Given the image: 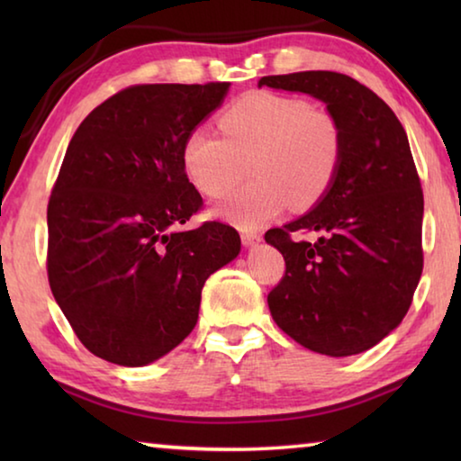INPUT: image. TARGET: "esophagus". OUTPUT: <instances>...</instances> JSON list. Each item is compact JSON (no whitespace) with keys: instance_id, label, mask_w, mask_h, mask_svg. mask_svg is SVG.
Instances as JSON below:
<instances>
[{"instance_id":"34e87169","label":"esophagus","mask_w":461,"mask_h":461,"mask_svg":"<svg viewBox=\"0 0 461 461\" xmlns=\"http://www.w3.org/2000/svg\"><path fill=\"white\" fill-rule=\"evenodd\" d=\"M240 236H241V244H244L246 248H249V246H256V244H258V241L262 240L260 233L249 231V230H244V231L240 233Z\"/></svg>"}]
</instances>
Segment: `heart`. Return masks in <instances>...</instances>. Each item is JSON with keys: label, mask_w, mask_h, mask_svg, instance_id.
I'll return each instance as SVG.
<instances>
[{"label": "heart", "mask_w": 461, "mask_h": 461, "mask_svg": "<svg viewBox=\"0 0 461 461\" xmlns=\"http://www.w3.org/2000/svg\"><path fill=\"white\" fill-rule=\"evenodd\" d=\"M217 123L221 136L194 128L183 140L189 181L205 197H221L252 165L256 183L228 194L215 217L258 228L288 203L303 212L330 193L343 156L341 126L330 112L301 97L252 91L225 107Z\"/></svg>", "instance_id": "heart-1"}]
</instances>
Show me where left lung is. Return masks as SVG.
Masks as SVG:
<instances>
[{"instance_id":"1","label":"left lung","mask_w":461,"mask_h":461,"mask_svg":"<svg viewBox=\"0 0 461 461\" xmlns=\"http://www.w3.org/2000/svg\"><path fill=\"white\" fill-rule=\"evenodd\" d=\"M323 101L343 134L330 193L299 220L268 230L286 270L268 294L272 319L311 352H366L399 327L423 272V191L393 109L333 71L262 77L258 87ZM313 230L315 242L292 236Z\"/></svg>"}]
</instances>
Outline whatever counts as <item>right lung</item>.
Listing matches in <instances>:
<instances>
[{"label": "right lung", "mask_w": 461, "mask_h": 461, "mask_svg": "<svg viewBox=\"0 0 461 461\" xmlns=\"http://www.w3.org/2000/svg\"><path fill=\"white\" fill-rule=\"evenodd\" d=\"M230 83L134 85L68 142L49 201L54 301L91 354L146 366L193 331L205 280L240 254L230 225L181 230L203 207L181 146Z\"/></svg>", "instance_id": "1"}]
</instances>
